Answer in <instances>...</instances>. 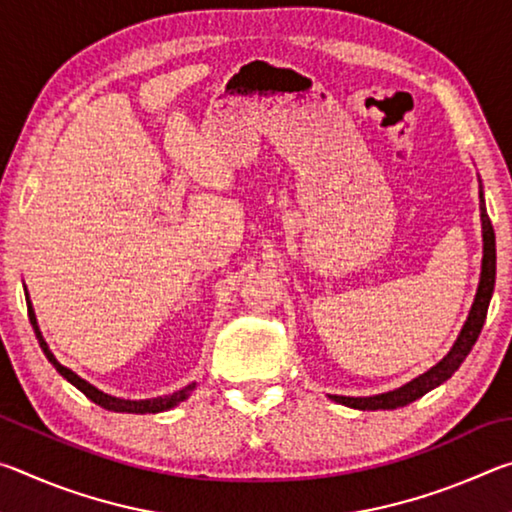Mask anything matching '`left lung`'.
Returning <instances> with one entry per match:
<instances>
[{
	"instance_id": "left-lung-1",
	"label": "left lung",
	"mask_w": 512,
	"mask_h": 512,
	"mask_svg": "<svg viewBox=\"0 0 512 512\" xmlns=\"http://www.w3.org/2000/svg\"><path fill=\"white\" fill-rule=\"evenodd\" d=\"M479 210H481V237H483V259H481L479 287H476V296H474V302L470 307V314H467L461 332H458L456 341L452 348H449V352L436 363V366H431L427 372H422L420 377L406 381L404 386L395 388V391L379 393V395H366V397L327 395L329 400H334L336 404L350 406V409H359V411L400 409V406L411 404L418 400V397H422L424 393L433 391V388L443 384V381H447L458 370V366H461L467 354H470L476 339H479L483 323H485V314H488L492 291H495V275H497L495 230H492L490 216H488V212H485L481 178H479Z\"/></svg>"
}]
</instances>
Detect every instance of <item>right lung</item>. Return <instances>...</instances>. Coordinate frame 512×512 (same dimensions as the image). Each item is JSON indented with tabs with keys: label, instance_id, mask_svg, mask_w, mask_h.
Masks as SVG:
<instances>
[{
	"label": "right lung",
	"instance_id": "1",
	"mask_svg": "<svg viewBox=\"0 0 512 512\" xmlns=\"http://www.w3.org/2000/svg\"><path fill=\"white\" fill-rule=\"evenodd\" d=\"M24 296H27V309H29V320H31V325H33V332H36L40 348H42V352H45V357L49 359L51 366H54L58 370V375H63L69 381V384L79 388V391L85 397H88V400H92L94 404H99L101 409H108V411H115V413H160V411L173 409V406H178L180 402H185L187 397L192 395L194 388H196V381H192V384H187L185 388H180V391H176V393L151 397V400H124V397H115V395H108V393L99 391L97 386L76 375L74 370H69L67 366H63V363H60L54 357V352L49 350L45 336H42L40 327H38V318H36V311H33L27 287H24Z\"/></svg>",
	"mask_w": 512,
	"mask_h": 512
}]
</instances>
